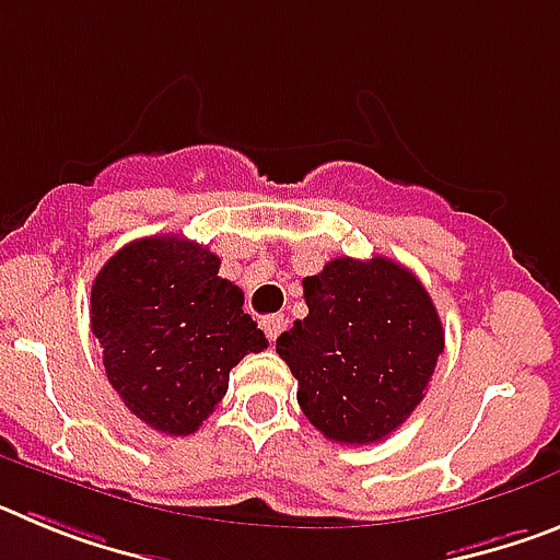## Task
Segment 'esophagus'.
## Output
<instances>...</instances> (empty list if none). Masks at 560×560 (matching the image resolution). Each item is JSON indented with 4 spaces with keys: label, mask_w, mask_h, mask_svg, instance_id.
<instances>
[{
    "label": "esophagus",
    "mask_w": 560,
    "mask_h": 560,
    "mask_svg": "<svg viewBox=\"0 0 560 560\" xmlns=\"http://www.w3.org/2000/svg\"><path fill=\"white\" fill-rule=\"evenodd\" d=\"M260 325H264L269 341H277V336H280V330H283L285 323L280 314H271V316H264V319H260Z\"/></svg>",
    "instance_id": "obj_1"
}]
</instances>
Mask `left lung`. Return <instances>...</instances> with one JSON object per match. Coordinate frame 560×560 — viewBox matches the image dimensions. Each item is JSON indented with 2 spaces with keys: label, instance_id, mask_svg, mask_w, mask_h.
I'll use <instances>...</instances> for the list:
<instances>
[{
  "label": "left lung",
  "instance_id": "left-lung-1",
  "mask_svg": "<svg viewBox=\"0 0 560 560\" xmlns=\"http://www.w3.org/2000/svg\"><path fill=\"white\" fill-rule=\"evenodd\" d=\"M308 316L280 334L277 353L296 378V404L328 440L370 446L415 412L443 323L418 277L389 257H336L303 280Z\"/></svg>",
  "mask_w": 560,
  "mask_h": 560
}]
</instances>
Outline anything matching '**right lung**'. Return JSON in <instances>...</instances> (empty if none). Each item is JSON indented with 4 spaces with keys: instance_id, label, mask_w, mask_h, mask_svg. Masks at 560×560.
<instances>
[{
    "instance_id": "add662e5",
    "label": "right lung",
    "mask_w": 560,
    "mask_h": 560,
    "mask_svg": "<svg viewBox=\"0 0 560 560\" xmlns=\"http://www.w3.org/2000/svg\"><path fill=\"white\" fill-rule=\"evenodd\" d=\"M219 266L207 246L153 235L114 252L92 283L89 319L108 384L156 432H196L226 395L230 370L269 348Z\"/></svg>"
}]
</instances>
